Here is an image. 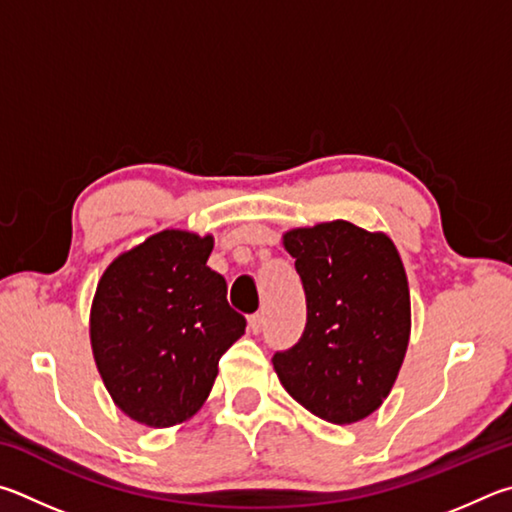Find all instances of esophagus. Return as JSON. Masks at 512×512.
<instances>
[{"label":"esophagus","instance_id":"34e87169","mask_svg":"<svg viewBox=\"0 0 512 512\" xmlns=\"http://www.w3.org/2000/svg\"><path fill=\"white\" fill-rule=\"evenodd\" d=\"M263 326H265V317L261 315V312H256V315L249 317V330H251V333H254V335L261 333Z\"/></svg>","mask_w":512,"mask_h":512}]
</instances>
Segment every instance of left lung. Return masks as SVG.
Instances as JSON below:
<instances>
[{
  "label": "left lung",
  "mask_w": 512,
  "mask_h": 512,
  "mask_svg": "<svg viewBox=\"0 0 512 512\" xmlns=\"http://www.w3.org/2000/svg\"><path fill=\"white\" fill-rule=\"evenodd\" d=\"M283 245L306 292L308 319L274 371L312 414L351 425L389 396L411 333L407 274L389 236L346 220L292 229Z\"/></svg>",
  "instance_id": "1"
}]
</instances>
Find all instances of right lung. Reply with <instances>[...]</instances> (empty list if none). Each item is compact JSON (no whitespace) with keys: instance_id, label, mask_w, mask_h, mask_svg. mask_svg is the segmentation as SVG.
<instances>
[{"instance_id":"right-lung-1","label":"right lung","mask_w":512,"mask_h":512,"mask_svg":"<svg viewBox=\"0 0 512 512\" xmlns=\"http://www.w3.org/2000/svg\"><path fill=\"white\" fill-rule=\"evenodd\" d=\"M213 238L166 229L114 258L89 315L98 373L123 414L173 427L209 398L220 357L247 321L209 261Z\"/></svg>"}]
</instances>
